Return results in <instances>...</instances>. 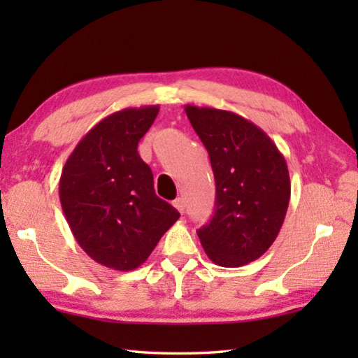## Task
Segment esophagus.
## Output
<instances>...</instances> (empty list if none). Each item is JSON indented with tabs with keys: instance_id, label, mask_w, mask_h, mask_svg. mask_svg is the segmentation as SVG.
I'll use <instances>...</instances> for the list:
<instances>
[{
	"instance_id": "esophagus-1",
	"label": "esophagus",
	"mask_w": 358,
	"mask_h": 358,
	"mask_svg": "<svg viewBox=\"0 0 358 358\" xmlns=\"http://www.w3.org/2000/svg\"><path fill=\"white\" fill-rule=\"evenodd\" d=\"M173 207L177 208L181 215H183V211H185V201L181 197H178V199H175L173 201Z\"/></svg>"
}]
</instances>
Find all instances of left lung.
Returning a JSON list of instances; mask_svg holds the SVG:
<instances>
[{
    "instance_id": "1",
    "label": "left lung",
    "mask_w": 358,
    "mask_h": 358,
    "mask_svg": "<svg viewBox=\"0 0 358 358\" xmlns=\"http://www.w3.org/2000/svg\"><path fill=\"white\" fill-rule=\"evenodd\" d=\"M185 112L208 151L216 183L211 221L197 230L211 262L241 266L273 245L287 213L286 159L265 132L240 115L187 104Z\"/></svg>"
}]
</instances>
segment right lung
<instances>
[{
    "mask_svg": "<svg viewBox=\"0 0 358 358\" xmlns=\"http://www.w3.org/2000/svg\"><path fill=\"white\" fill-rule=\"evenodd\" d=\"M159 106L129 107L94 124L69 155L59 202L82 250L108 268L141 266L180 213L156 196L153 173L138 156Z\"/></svg>",
    "mask_w": 358,
    "mask_h": 358,
    "instance_id": "add662e5",
    "label": "right lung"
}]
</instances>
